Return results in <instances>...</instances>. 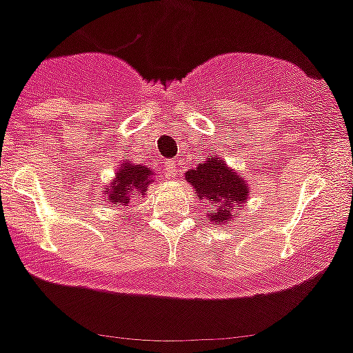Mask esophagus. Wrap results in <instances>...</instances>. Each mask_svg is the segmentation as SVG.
<instances>
[{"mask_svg": "<svg viewBox=\"0 0 353 353\" xmlns=\"http://www.w3.org/2000/svg\"><path fill=\"white\" fill-rule=\"evenodd\" d=\"M165 170H167V174L168 176L172 177V179H176L177 176H179V163L177 161H168L167 165H165Z\"/></svg>", "mask_w": 353, "mask_h": 353, "instance_id": "esophagus-1", "label": "esophagus"}]
</instances>
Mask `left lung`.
<instances>
[{
	"instance_id": "left-lung-1",
	"label": "left lung",
	"mask_w": 353,
	"mask_h": 353,
	"mask_svg": "<svg viewBox=\"0 0 353 353\" xmlns=\"http://www.w3.org/2000/svg\"><path fill=\"white\" fill-rule=\"evenodd\" d=\"M185 179L197 192V199L210 203V212L206 216L214 225L232 221V217L237 216L236 206L245 205L250 196L245 179L226 167L219 157L208 156L196 170L185 172Z\"/></svg>"
}]
</instances>
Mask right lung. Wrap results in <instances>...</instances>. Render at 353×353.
<instances>
[{
    "label": "right lung",
    "mask_w": 353,
    "mask_h": 353,
    "mask_svg": "<svg viewBox=\"0 0 353 353\" xmlns=\"http://www.w3.org/2000/svg\"><path fill=\"white\" fill-rule=\"evenodd\" d=\"M150 176H154V174H152V170L148 167L125 161L121 167L117 168L116 177L112 179L110 186L105 188L107 201L110 205H121L125 208H128L136 197L145 196V190L154 181V179H150Z\"/></svg>",
    "instance_id": "obj_1"
}]
</instances>
